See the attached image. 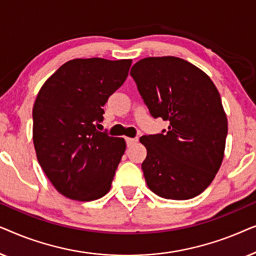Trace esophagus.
<instances>
[{
    "label": "esophagus",
    "instance_id": "1",
    "mask_svg": "<svg viewBox=\"0 0 256 256\" xmlns=\"http://www.w3.org/2000/svg\"><path fill=\"white\" fill-rule=\"evenodd\" d=\"M138 141V138H126V142H127V146H132V144H134V143H136Z\"/></svg>",
    "mask_w": 256,
    "mask_h": 256
}]
</instances>
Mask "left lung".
I'll list each match as a JSON object with an SVG mask.
<instances>
[{
    "mask_svg": "<svg viewBox=\"0 0 256 256\" xmlns=\"http://www.w3.org/2000/svg\"><path fill=\"white\" fill-rule=\"evenodd\" d=\"M130 76L152 116L170 122L168 130L140 138L146 185L166 199L200 194L218 172L226 144L227 118L216 85L197 66L171 56L141 59Z\"/></svg>",
    "mask_w": 256,
    "mask_h": 256,
    "instance_id": "obj_1",
    "label": "left lung"
}]
</instances>
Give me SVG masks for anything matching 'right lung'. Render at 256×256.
<instances>
[{
	"instance_id": "right-lung-1",
	"label": "right lung",
	"mask_w": 256,
	"mask_h": 256,
	"mask_svg": "<svg viewBox=\"0 0 256 256\" xmlns=\"http://www.w3.org/2000/svg\"><path fill=\"white\" fill-rule=\"evenodd\" d=\"M132 59H73L42 86L32 110L38 163L59 194L79 202L104 197L126 150L122 138L96 129L108 98L128 76Z\"/></svg>"
}]
</instances>
